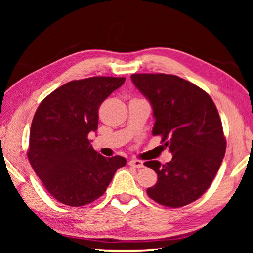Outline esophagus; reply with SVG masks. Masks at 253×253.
Returning a JSON list of instances; mask_svg holds the SVG:
<instances>
[{"mask_svg":"<svg viewBox=\"0 0 253 253\" xmlns=\"http://www.w3.org/2000/svg\"><path fill=\"white\" fill-rule=\"evenodd\" d=\"M129 165L132 166L134 168H143L144 167V162L138 160V159H131L129 161Z\"/></svg>","mask_w":253,"mask_h":253,"instance_id":"34e87169","label":"esophagus"}]
</instances>
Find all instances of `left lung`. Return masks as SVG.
Here are the masks:
<instances>
[{
	"mask_svg": "<svg viewBox=\"0 0 253 253\" xmlns=\"http://www.w3.org/2000/svg\"><path fill=\"white\" fill-rule=\"evenodd\" d=\"M131 81L153 109L152 133L172 154L166 165L145 162L158 174L147 195L168 207L188 205L210 188L226 152L216 107L204 89L177 76L133 74Z\"/></svg>",
	"mask_w": 253,
	"mask_h": 253,
	"instance_id": "obj_1",
	"label": "left lung"
}]
</instances>
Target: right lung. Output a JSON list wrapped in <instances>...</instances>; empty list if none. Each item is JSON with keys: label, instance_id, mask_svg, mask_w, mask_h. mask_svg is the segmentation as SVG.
Returning a JSON list of instances; mask_svg holds the SVG:
<instances>
[{"label": "right lung", "instance_id": "right-lung-1", "mask_svg": "<svg viewBox=\"0 0 253 253\" xmlns=\"http://www.w3.org/2000/svg\"><path fill=\"white\" fill-rule=\"evenodd\" d=\"M123 77L72 81L46 96L34 114L27 157L55 199L83 206L105 193L126 158H106L92 147L88 133L98 129V110L123 85Z\"/></svg>", "mask_w": 253, "mask_h": 253}]
</instances>
